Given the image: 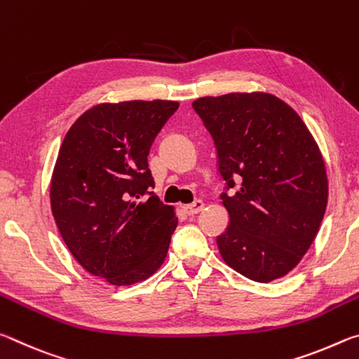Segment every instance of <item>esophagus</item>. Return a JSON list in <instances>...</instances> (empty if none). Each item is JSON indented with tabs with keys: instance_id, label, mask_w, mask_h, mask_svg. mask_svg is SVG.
<instances>
[{
	"instance_id": "1",
	"label": "esophagus",
	"mask_w": 359,
	"mask_h": 359,
	"mask_svg": "<svg viewBox=\"0 0 359 359\" xmlns=\"http://www.w3.org/2000/svg\"><path fill=\"white\" fill-rule=\"evenodd\" d=\"M203 208H204V203L199 201V199H198V201L184 205V210H185L187 215H196L198 212L203 210Z\"/></svg>"
}]
</instances>
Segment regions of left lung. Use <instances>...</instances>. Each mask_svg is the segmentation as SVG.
Returning a JSON list of instances; mask_svg holds the SVG:
<instances>
[{"mask_svg": "<svg viewBox=\"0 0 359 359\" xmlns=\"http://www.w3.org/2000/svg\"><path fill=\"white\" fill-rule=\"evenodd\" d=\"M193 109L214 139L224 180L222 258L255 282L287 276L312 245L327 204L325 161L311 131L269 93L205 96Z\"/></svg>", "mask_w": 359, "mask_h": 359, "instance_id": "8db88e82", "label": "left lung"}]
</instances>
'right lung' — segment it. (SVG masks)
I'll use <instances>...</instances> for the list:
<instances>
[{
  "instance_id": "right-lung-1",
  "label": "right lung",
  "mask_w": 359,
  "mask_h": 359,
  "mask_svg": "<svg viewBox=\"0 0 359 359\" xmlns=\"http://www.w3.org/2000/svg\"><path fill=\"white\" fill-rule=\"evenodd\" d=\"M175 101H125L83 112L66 133L50 205L79 264L111 285L145 280L163 264L177 217L151 188L149 151Z\"/></svg>"
}]
</instances>
